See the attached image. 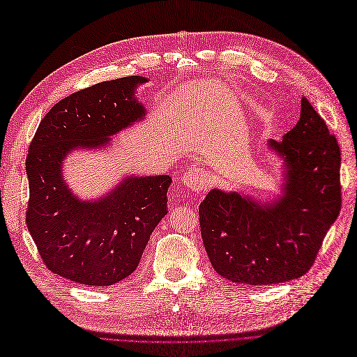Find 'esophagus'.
<instances>
[{"instance_id": "1", "label": "esophagus", "mask_w": 357, "mask_h": 357, "mask_svg": "<svg viewBox=\"0 0 357 357\" xmlns=\"http://www.w3.org/2000/svg\"><path fill=\"white\" fill-rule=\"evenodd\" d=\"M181 184L190 192H204L210 186V176L202 168L192 167L181 177Z\"/></svg>"}]
</instances>
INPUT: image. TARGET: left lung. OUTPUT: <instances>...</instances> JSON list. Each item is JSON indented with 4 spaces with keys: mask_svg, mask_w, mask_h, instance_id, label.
Returning <instances> with one entry per match:
<instances>
[{
    "mask_svg": "<svg viewBox=\"0 0 357 357\" xmlns=\"http://www.w3.org/2000/svg\"><path fill=\"white\" fill-rule=\"evenodd\" d=\"M268 144L287 164L279 199L260 204L213 189L199 205L208 258L236 284H282L305 275L341 210L340 146L305 97L297 126Z\"/></svg>",
    "mask_w": 357,
    "mask_h": 357,
    "instance_id": "obj_1",
    "label": "left lung"
}]
</instances>
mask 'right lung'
Segmentation results:
<instances>
[{"mask_svg": "<svg viewBox=\"0 0 357 357\" xmlns=\"http://www.w3.org/2000/svg\"><path fill=\"white\" fill-rule=\"evenodd\" d=\"M146 81L126 77L65 97L29 144L28 230L47 268L77 284L109 287L130 276L167 214L169 176L128 177L93 202L79 201L61 178V161L72 149L103 147L144 116L134 90Z\"/></svg>", "mask_w": 357, "mask_h": 357, "instance_id": "obj_1", "label": "right lung"}]
</instances>
